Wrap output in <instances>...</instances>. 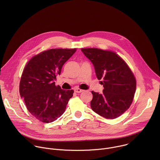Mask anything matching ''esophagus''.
<instances>
[{
  "instance_id": "esophagus-1",
  "label": "esophagus",
  "mask_w": 160,
  "mask_h": 160,
  "mask_svg": "<svg viewBox=\"0 0 160 160\" xmlns=\"http://www.w3.org/2000/svg\"><path fill=\"white\" fill-rule=\"evenodd\" d=\"M83 90H82L80 88H75V92L77 93H80V92H83Z\"/></svg>"
}]
</instances>
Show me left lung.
I'll return each instance as SVG.
<instances>
[{"mask_svg":"<svg viewBox=\"0 0 160 160\" xmlns=\"http://www.w3.org/2000/svg\"><path fill=\"white\" fill-rule=\"evenodd\" d=\"M92 62L104 89L102 94L92 91V109L107 119L116 118L130 106L136 89V80L130 68L115 52L96 48L82 49Z\"/></svg>","mask_w":160,"mask_h":160,"instance_id":"obj_1","label":"left lung"}]
</instances>
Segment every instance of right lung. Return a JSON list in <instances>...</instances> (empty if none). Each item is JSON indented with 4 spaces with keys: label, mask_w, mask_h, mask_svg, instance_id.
Returning <instances> with one entry per match:
<instances>
[{
    "label": "right lung",
    "mask_w": 160,
    "mask_h": 160,
    "mask_svg": "<svg viewBox=\"0 0 160 160\" xmlns=\"http://www.w3.org/2000/svg\"><path fill=\"white\" fill-rule=\"evenodd\" d=\"M76 49H52L33 56L27 63L19 83L21 98L37 119L51 123L59 118L73 96V90L55 85L56 76Z\"/></svg>",
    "instance_id": "1"
}]
</instances>
